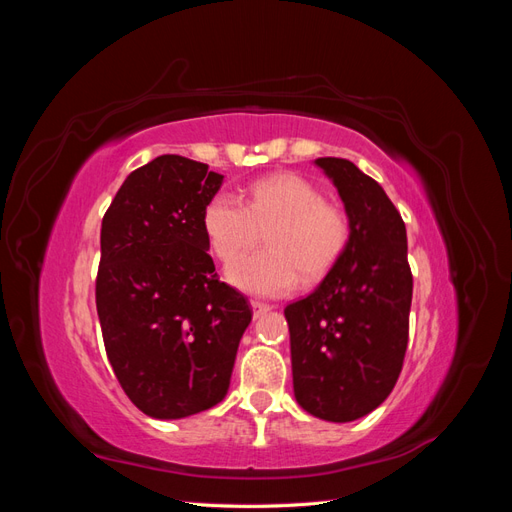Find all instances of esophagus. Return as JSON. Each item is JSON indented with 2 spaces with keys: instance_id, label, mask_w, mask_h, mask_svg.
Instances as JSON below:
<instances>
[{
  "instance_id": "34e87169",
  "label": "esophagus",
  "mask_w": 512,
  "mask_h": 512,
  "mask_svg": "<svg viewBox=\"0 0 512 512\" xmlns=\"http://www.w3.org/2000/svg\"><path fill=\"white\" fill-rule=\"evenodd\" d=\"M250 305H252V312H254V318H260L262 314H267V312H269V309H271V307H269L267 303H260V301H252Z\"/></svg>"
}]
</instances>
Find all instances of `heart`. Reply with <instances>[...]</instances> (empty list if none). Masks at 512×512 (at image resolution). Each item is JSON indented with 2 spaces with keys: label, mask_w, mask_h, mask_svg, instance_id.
<instances>
[{
  "label": "heart",
  "mask_w": 512,
  "mask_h": 512,
  "mask_svg": "<svg viewBox=\"0 0 512 512\" xmlns=\"http://www.w3.org/2000/svg\"><path fill=\"white\" fill-rule=\"evenodd\" d=\"M213 254L228 262L269 229V251L230 262L228 282L258 297H282L305 280L327 275L350 241L344 207L324 200L316 183L297 173H277L256 181L247 205L232 194H215L203 213Z\"/></svg>",
  "instance_id": "b5f03b06"
}]
</instances>
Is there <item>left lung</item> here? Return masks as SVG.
<instances>
[{"mask_svg":"<svg viewBox=\"0 0 512 512\" xmlns=\"http://www.w3.org/2000/svg\"><path fill=\"white\" fill-rule=\"evenodd\" d=\"M350 218V241L320 286L284 309L292 386L322 421L350 423L391 395L404 365L412 273L406 224L382 185L344 158H318Z\"/></svg>","mask_w":512,"mask_h":512,"instance_id":"1","label":"left lung"}]
</instances>
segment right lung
I'll return each instance as SVG.
<instances>
[{
	"label": "right lung",
	"mask_w": 512,
	"mask_h": 512,
	"mask_svg": "<svg viewBox=\"0 0 512 512\" xmlns=\"http://www.w3.org/2000/svg\"><path fill=\"white\" fill-rule=\"evenodd\" d=\"M224 175L160 156L123 181L100 232L96 307L108 361L132 404L173 421L226 397L247 299L220 282L203 213Z\"/></svg>",
	"instance_id": "obj_1"
}]
</instances>
